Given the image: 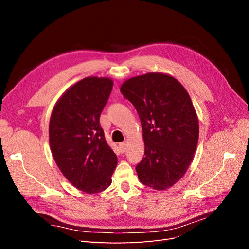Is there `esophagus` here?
<instances>
[{
	"instance_id": "1",
	"label": "esophagus",
	"mask_w": 249,
	"mask_h": 249,
	"mask_svg": "<svg viewBox=\"0 0 249 249\" xmlns=\"http://www.w3.org/2000/svg\"><path fill=\"white\" fill-rule=\"evenodd\" d=\"M118 147H119V150H120V152H122V153H124V152H125V149H126V144H125V142L119 143Z\"/></svg>"
}]
</instances>
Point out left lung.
<instances>
[{
  "label": "left lung",
  "instance_id": "obj_1",
  "mask_svg": "<svg viewBox=\"0 0 249 249\" xmlns=\"http://www.w3.org/2000/svg\"><path fill=\"white\" fill-rule=\"evenodd\" d=\"M137 110L144 155L136 166L139 180L165 190L182 178L198 142V118L187 90L169 74L148 72L120 87Z\"/></svg>",
  "mask_w": 249,
  "mask_h": 249
}]
</instances>
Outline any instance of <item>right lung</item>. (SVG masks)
I'll list each match as a JSON object with an SVG mask.
<instances>
[{
  "label": "right lung",
  "instance_id": "right-lung-1",
  "mask_svg": "<svg viewBox=\"0 0 249 249\" xmlns=\"http://www.w3.org/2000/svg\"><path fill=\"white\" fill-rule=\"evenodd\" d=\"M112 87L109 78L79 81L58 100L50 119V146L58 168L77 189L89 194L107 189L117 165L100 124Z\"/></svg>",
  "mask_w": 249,
  "mask_h": 249
}]
</instances>
